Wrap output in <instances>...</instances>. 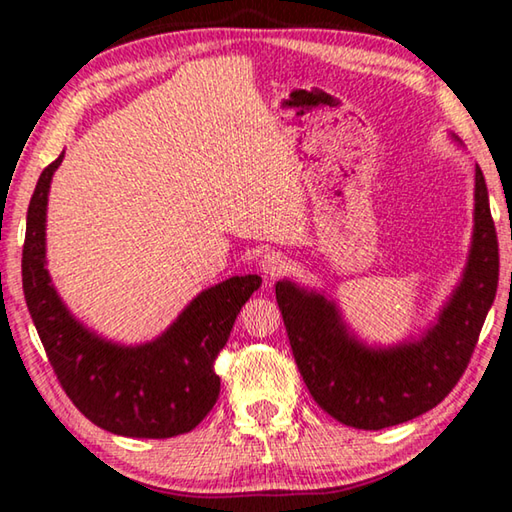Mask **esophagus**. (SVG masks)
Segmentation results:
<instances>
[{
	"label": "esophagus",
	"instance_id": "1",
	"mask_svg": "<svg viewBox=\"0 0 512 512\" xmlns=\"http://www.w3.org/2000/svg\"><path fill=\"white\" fill-rule=\"evenodd\" d=\"M287 268V257L282 253H275V250H268L262 257H259V271L266 277V280H275L277 275L284 273Z\"/></svg>",
	"mask_w": 512,
	"mask_h": 512
}]
</instances>
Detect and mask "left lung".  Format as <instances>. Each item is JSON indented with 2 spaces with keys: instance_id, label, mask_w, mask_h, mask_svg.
<instances>
[{
  "instance_id": "8db88e82",
  "label": "left lung",
  "mask_w": 512,
  "mask_h": 512,
  "mask_svg": "<svg viewBox=\"0 0 512 512\" xmlns=\"http://www.w3.org/2000/svg\"><path fill=\"white\" fill-rule=\"evenodd\" d=\"M497 282V232L488 187L476 164L470 253L461 280L422 334L372 348L345 325L341 309L325 291L280 280L275 298L316 404L341 424L377 431L427 413L458 384L495 302Z\"/></svg>"
}]
</instances>
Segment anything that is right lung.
Listing matches in <instances>:
<instances>
[{
	"label": "right lung",
	"instance_id": "1",
	"mask_svg": "<svg viewBox=\"0 0 512 512\" xmlns=\"http://www.w3.org/2000/svg\"><path fill=\"white\" fill-rule=\"evenodd\" d=\"M40 173L27 212L22 289L51 368L85 418L117 436L171 438L192 431L221 391L214 359L259 275H235L205 289L153 341L121 345L85 327L47 271V203L54 171Z\"/></svg>",
	"mask_w": 512,
	"mask_h": 512
}]
</instances>
